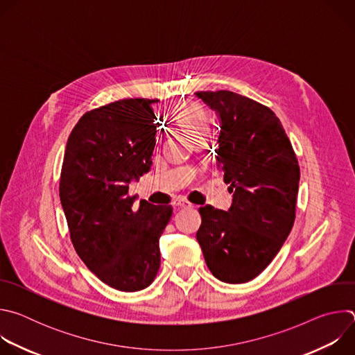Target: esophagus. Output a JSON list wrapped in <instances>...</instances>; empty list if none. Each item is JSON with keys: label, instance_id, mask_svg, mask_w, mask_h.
<instances>
[{"label": "esophagus", "instance_id": "esophagus-1", "mask_svg": "<svg viewBox=\"0 0 355 355\" xmlns=\"http://www.w3.org/2000/svg\"><path fill=\"white\" fill-rule=\"evenodd\" d=\"M174 205L177 207V208H189V207H192L191 204H189V202H187V200H175L174 202Z\"/></svg>", "mask_w": 355, "mask_h": 355}]
</instances>
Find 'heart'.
I'll return each instance as SVG.
<instances>
[{
    "label": "heart",
    "instance_id": "b5f03b06",
    "mask_svg": "<svg viewBox=\"0 0 355 355\" xmlns=\"http://www.w3.org/2000/svg\"><path fill=\"white\" fill-rule=\"evenodd\" d=\"M173 118L192 139L198 135L207 133V118L204 110L192 101L178 104L173 111Z\"/></svg>",
    "mask_w": 355,
    "mask_h": 355
}]
</instances>
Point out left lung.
<instances>
[{"mask_svg":"<svg viewBox=\"0 0 355 355\" xmlns=\"http://www.w3.org/2000/svg\"><path fill=\"white\" fill-rule=\"evenodd\" d=\"M195 94L219 115L215 160L233 193L229 212L199 208L196 240L218 279L244 284L268 267L291 233L299 163L268 107L227 89Z\"/></svg>","mask_w":355,"mask_h":355,"instance_id":"obj_1","label":"left lung"}]
</instances>
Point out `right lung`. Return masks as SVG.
Masks as SVG:
<instances>
[{
    "label": "right lung",
    "mask_w": 355,
    "mask_h": 355,
    "mask_svg": "<svg viewBox=\"0 0 355 355\" xmlns=\"http://www.w3.org/2000/svg\"><path fill=\"white\" fill-rule=\"evenodd\" d=\"M156 99L126 98L85 112L63 157L59 193L78 257L122 292L148 286L160 267L159 239L171 205H133L129 182L148 171L156 144Z\"/></svg>",
    "instance_id": "obj_1"
}]
</instances>
